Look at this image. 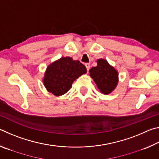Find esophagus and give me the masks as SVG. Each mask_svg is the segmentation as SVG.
Returning <instances> with one entry per match:
<instances>
[{"mask_svg": "<svg viewBox=\"0 0 159 159\" xmlns=\"http://www.w3.org/2000/svg\"><path fill=\"white\" fill-rule=\"evenodd\" d=\"M85 67H86V69H87V71H89V69H90V64L89 63H86V64H85Z\"/></svg>", "mask_w": 159, "mask_h": 159, "instance_id": "obj_1", "label": "esophagus"}]
</instances>
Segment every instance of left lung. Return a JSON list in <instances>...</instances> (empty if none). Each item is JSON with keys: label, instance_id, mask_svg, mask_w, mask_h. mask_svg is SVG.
Segmentation results:
<instances>
[{"label": "left lung", "instance_id": "left-lung-1", "mask_svg": "<svg viewBox=\"0 0 159 159\" xmlns=\"http://www.w3.org/2000/svg\"><path fill=\"white\" fill-rule=\"evenodd\" d=\"M98 66L90 69V76L104 94H109L116 87L118 83V72L110 66L105 60L99 59Z\"/></svg>", "mask_w": 159, "mask_h": 159}]
</instances>
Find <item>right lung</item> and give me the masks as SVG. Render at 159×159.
Here are the masks:
<instances>
[{
	"label": "right lung",
	"mask_w": 159,
	"mask_h": 159,
	"mask_svg": "<svg viewBox=\"0 0 159 159\" xmlns=\"http://www.w3.org/2000/svg\"><path fill=\"white\" fill-rule=\"evenodd\" d=\"M86 72L85 66L79 60L61 57L48 66L43 83L48 92L56 96L62 95L68 92L75 80Z\"/></svg>",
	"instance_id": "right-lung-1"
}]
</instances>
